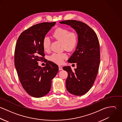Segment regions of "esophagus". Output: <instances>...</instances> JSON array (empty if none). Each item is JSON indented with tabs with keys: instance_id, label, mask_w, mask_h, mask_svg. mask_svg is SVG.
<instances>
[{
	"instance_id": "obj_1",
	"label": "esophagus",
	"mask_w": 122,
	"mask_h": 122,
	"mask_svg": "<svg viewBox=\"0 0 122 122\" xmlns=\"http://www.w3.org/2000/svg\"><path fill=\"white\" fill-rule=\"evenodd\" d=\"M58 67H59V70H62V69H63V68H62V66H58Z\"/></svg>"
}]
</instances>
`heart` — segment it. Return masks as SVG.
Here are the masks:
<instances>
[{
  "mask_svg": "<svg viewBox=\"0 0 122 122\" xmlns=\"http://www.w3.org/2000/svg\"><path fill=\"white\" fill-rule=\"evenodd\" d=\"M53 36L63 43V48L68 51H72L75 49L78 43L77 34L74 32H70L68 29L58 27L53 34ZM51 41L49 37H45L42 42V46L45 52L49 50ZM67 56L66 53H54L50 58V60L56 63L61 64L64 59H66Z\"/></svg>",
  "mask_w": 122,
  "mask_h": 122,
  "instance_id": "b5f03b06",
  "label": "heart"
}]
</instances>
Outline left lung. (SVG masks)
<instances>
[{
  "instance_id": "obj_1",
  "label": "left lung",
  "mask_w": 122,
  "mask_h": 122,
  "mask_svg": "<svg viewBox=\"0 0 122 122\" xmlns=\"http://www.w3.org/2000/svg\"><path fill=\"white\" fill-rule=\"evenodd\" d=\"M59 23L71 26L78 35L76 49L67 61L76 63L77 67L74 71L70 66L63 69L68 73L67 90L74 95L82 96L92 87L98 73L100 59L99 40L95 31L83 22L67 20Z\"/></svg>"
}]
</instances>
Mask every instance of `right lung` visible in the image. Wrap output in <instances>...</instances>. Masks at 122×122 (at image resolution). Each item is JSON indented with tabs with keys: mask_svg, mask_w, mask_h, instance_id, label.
<instances>
[{
	"mask_svg": "<svg viewBox=\"0 0 122 122\" xmlns=\"http://www.w3.org/2000/svg\"><path fill=\"white\" fill-rule=\"evenodd\" d=\"M55 24L56 22L34 25L23 31L16 42L14 60L17 75L23 88L34 97H43L49 92L52 80L58 71V66L51 61H46L44 67L38 63L45 61L43 40Z\"/></svg>",
	"mask_w": 122,
	"mask_h": 122,
	"instance_id": "add662e5",
	"label": "right lung"
}]
</instances>
